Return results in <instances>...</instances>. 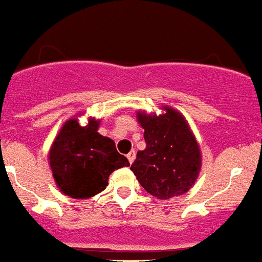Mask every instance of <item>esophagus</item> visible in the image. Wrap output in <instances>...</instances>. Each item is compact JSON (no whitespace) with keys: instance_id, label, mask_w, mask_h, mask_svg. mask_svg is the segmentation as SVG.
<instances>
[{"instance_id":"obj_1","label":"esophagus","mask_w":262,"mask_h":262,"mask_svg":"<svg viewBox=\"0 0 262 262\" xmlns=\"http://www.w3.org/2000/svg\"><path fill=\"white\" fill-rule=\"evenodd\" d=\"M135 157H136V152L134 151V149H133V151H129V154L127 155V159H128L129 163H133L134 160H135Z\"/></svg>"}]
</instances>
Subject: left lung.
I'll list each match as a JSON object with an SVG mask.
<instances>
[{"instance_id": "obj_1", "label": "left lung", "mask_w": 262, "mask_h": 262, "mask_svg": "<svg viewBox=\"0 0 262 262\" xmlns=\"http://www.w3.org/2000/svg\"><path fill=\"white\" fill-rule=\"evenodd\" d=\"M165 110L159 117L138 114L145 148L131 165L140 185L159 200L189 191L201 168L200 147L185 118L170 107Z\"/></svg>"}]
</instances>
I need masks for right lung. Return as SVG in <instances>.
Instances as JSON below:
<instances>
[{
	"instance_id": "right-lung-1",
	"label": "right lung",
	"mask_w": 262,
	"mask_h": 262,
	"mask_svg": "<svg viewBox=\"0 0 262 262\" xmlns=\"http://www.w3.org/2000/svg\"><path fill=\"white\" fill-rule=\"evenodd\" d=\"M98 124L96 119H90L86 126L69 119L51 148L53 178L60 190L72 198H90L101 193L115 169L129 165L115 143L97 133Z\"/></svg>"
}]
</instances>
